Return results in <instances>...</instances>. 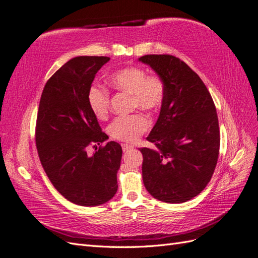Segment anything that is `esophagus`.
Listing matches in <instances>:
<instances>
[{
  "mask_svg": "<svg viewBox=\"0 0 258 258\" xmlns=\"http://www.w3.org/2000/svg\"><path fill=\"white\" fill-rule=\"evenodd\" d=\"M134 148V147L133 146H130V145H122V150L125 152V151H128V150H131V149H133Z\"/></svg>",
  "mask_w": 258,
  "mask_h": 258,
  "instance_id": "obj_1",
  "label": "esophagus"
}]
</instances>
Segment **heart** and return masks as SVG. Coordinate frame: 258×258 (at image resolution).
I'll use <instances>...</instances> for the list:
<instances>
[{
  "mask_svg": "<svg viewBox=\"0 0 258 258\" xmlns=\"http://www.w3.org/2000/svg\"><path fill=\"white\" fill-rule=\"evenodd\" d=\"M110 86L119 92L130 94L131 110L140 109L155 113L161 108L165 100V83L159 77L147 76L145 70L137 67H127L113 72L109 77ZM88 103L98 119H106L110 110V94L99 86L89 88ZM150 122L146 115L135 113L119 117L110 123L108 133L112 139L122 143H134L146 133Z\"/></svg>",
  "mask_w": 258,
  "mask_h": 258,
  "instance_id": "1",
  "label": "heart"
}]
</instances>
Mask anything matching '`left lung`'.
<instances>
[{
	"mask_svg": "<svg viewBox=\"0 0 258 258\" xmlns=\"http://www.w3.org/2000/svg\"><path fill=\"white\" fill-rule=\"evenodd\" d=\"M139 61L165 83L158 120L147 137L156 149H140L144 185L160 202H188L204 190L217 165L220 135L216 108L202 79L180 59L148 54Z\"/></svg>",
	"mask_w": 258,
	"mask_h": 258,
	"instance_id": "left-lung-1",
	"label": "left lung"
}]
</instances>
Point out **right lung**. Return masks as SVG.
<instances>
[{"label":"right lung","instance_id":"obj_1","mask_svg":"<svg viewBox=\"0 0 258 258\" xmlns=\"http://www.w3.org/2000/svg\"><path fill=\"white\" fill-rule=\"evenodd\" d=\"M108 56H76L52 76L42 92L35 141L41 165L68 201L86 207L109 202L118 190L121 146L102 133L88 91ZM96 150L87 155L88 145Z\"/></svg>","mask_w":258,"mask_h":258}]
</instances>
